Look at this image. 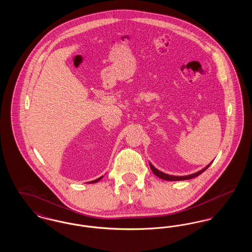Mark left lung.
I'll return each mask as SVG.
<instances>
[{
  "instance_id": "obj_1",
  "label": "left lung",
  "mask_w": 252,
  "mask_h": 252,
  "mask_svg": "<svg viewBox=\"0 0 252 252\" xmlns=\"http://www.w3.org/2000/svg\"><path fill=\"white\" fill-rule=\"evenodd\" d=\"M211 164H212V162H211L210 164H208L206 167L203 168L202 170H200V171H198V172H196V173H194V174L188 175V176H172V175H168V174H165V173H163V172H161V171L158 170L156 167H154V166L149 162V165H150V168H151L152 172L156 175L157 177H158V178H159V179H161V180H168V181H178V180H191V179H193V178H195V177L199 176L200 174H202L204 171H205V170H207V168L209 167Z\"/></svg>"
}]
</instances>
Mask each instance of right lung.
Wrapping results in <instances>:
<instances>
[{
	"mask_svg": "<svg viewBox=\"0 0 252 252\" xmlns=\"http://www.w3.org/2000/svg\"><path fill=\"white\" fill-rule=\"evenodd\" d=\"M101 179H103V176H102V177H100V178H99V179H97V180H93V181H91V183H96L97 181H99V180H101Z\"/></svg>",
	"mask_w": 252,
	"mask_h": 252,
	"instance_id": "add662e5",
	"label": "right lung"
}]
</instances>
